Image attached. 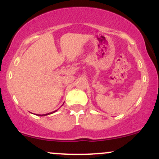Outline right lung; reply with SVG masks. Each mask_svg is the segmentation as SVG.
I'll return each mask as SVG.
<instances>
[{"label": "right lung", "instance_id": "1", "mask_svg": "<svg viewBox=\"0 0 159 159\" xmlns=\"http://www.w3.org/2000/svg\"><path fill=\"white\" fill-rule=\"evenodd\" d=\"M57 111V110L56 111H53V112H51V113H48V114H42V115H40V114H38V116H46V115H48V114H53V113H54V112H56ZM37 115V114H36Z\"/></svg>", "mask_w": 159, "mask_h": 159}]
</instances>
